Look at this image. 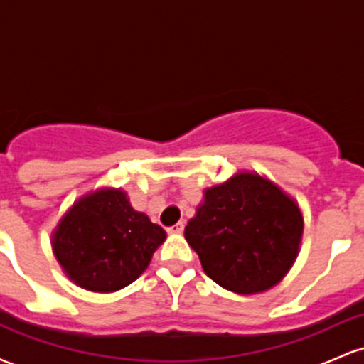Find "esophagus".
I'll return each instance as SVG.
<instances>
[{
	"mask_svg": "<svg viewBox=\"0 0 364 364\" xmlns=\"http://www.w3.org/2000/svg\"><path fill=\"white\" fill-rule=\"evenodd\" d=\"M183 229H185V223H183V220H179V223L168 228V232H173V235H179V232H183Z\"/></svg>",
	"mask_w": 364,
	"mask_h": 364,
	"instance_id": "esophagus-1",
	"label": "esophagus"
}]
</instances>
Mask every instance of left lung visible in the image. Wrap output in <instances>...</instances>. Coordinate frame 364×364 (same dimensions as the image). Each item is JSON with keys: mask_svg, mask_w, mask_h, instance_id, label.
Masks as SVG:
<instances>
[{"mask_svg": "<svg viewBox=\"0 0 364 364\" xmlns=\"http://www.w3.org/2000/svg\"><path fill=\"white\" fill-rule=\"evenodd\" d=\"M303 236L294 200L269 179L240 173L205 190L185 228L212 281L237 294L270 289L289 272Z\"/></svg>", "mask_w": 364, "mask_h": 364, "instance_id": "8db88e82", "label": "left lung"}]
</instances>
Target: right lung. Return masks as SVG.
I'll use <instances>...</instances> for the list:
<instances>
[{"label":"right lung","instance_id":"right-lung-1","mask_svg":"<svg viewBox=\"0 0 364 364\" xmlns=\"http://www.w3.org/2000/svg\"><path fill=\"white\" fill-rule=\"evenodd\" d=\"M166 231L129 205L121 190L78 200L58 224L53 250L75 284L94 292L127 287L147 269Z\"/></svg>","mask_w":364,"mask_h":364}]
</instances>
